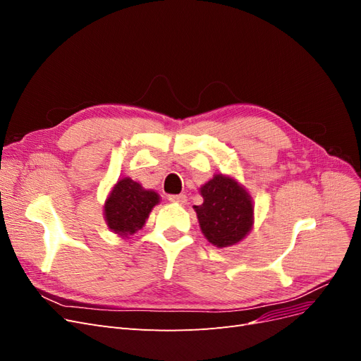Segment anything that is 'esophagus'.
<instances>
[{
	"label": "esophagus",
	"instance_id": "34e87169",
	"mask_svg": "<svg viewBox=\"0 0 361 361\" xmlns=\"http://www.w3.org/2000/svg\"><path fill=\"white\" fill-rule=\"evenodd\" d=\"M169 200L173 202V203L185 204L188 199H187V195H185V194H173V195H169Z\"/></svg>",
	"mask_w": 361,
	"mask_h": 361
}]
</instances>
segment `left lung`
I'll return each instance as SVG.
<instances>
[{
	"mask_svg": "<svg viewBox=\"0 0 361 361\" xmlns=\"http://www.w3.org/2000/svg\"><path fill=\"white\" fill-rule=\"evenodd\" d=\"M203 203L194 206L207 241L228 247L241 241L253 224V203L247 191L232 179L216 174L200 188Z\"/></svg>",
	"mask_w": 361,
	"mask_h": 361,
	"instance_id": "left-lung-1",
	"label": "left lung"
}]
</instances>
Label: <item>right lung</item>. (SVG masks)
Instances as JSON below:
<instances>
[{
    "instance_id": "obj_1",
    "label": "right lung",
    "mask_w": 361,
    "mask_h": 361,
    "mask_svg": "<svg viewBox=\"0 0 361 361\" xmlns=\"http://www.w3.org/2000/svg\"><path fill=\"white\" fill-rule=\"evenodd\" d=\"M159 195L147 191L138 182L125 178L116 183L105 203V220L118 235H134L145 226L147 216Z\"/></svg>"
}]
</instances>
